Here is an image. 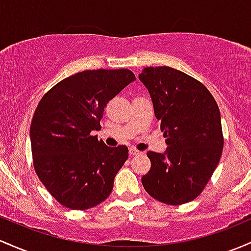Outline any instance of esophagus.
I'll return each instance as SVG.
<instances>
[{
  "instance_id": "1",
  "label": "esophagus",
  "mask_w": 251,
  "mask_h": 251,
  "mask_svg": "<svg viewBox=\"0 0 251 251\" xmlns=\"http://www.w3.org/2000/svg\"><path fill=\"white\" fill-rule=\"evenodd\" d=\"M129 154H130V156H134V155H139V154H141L140 151H137V149L135 148H129Z\"/></svg>"
}]
</instances>
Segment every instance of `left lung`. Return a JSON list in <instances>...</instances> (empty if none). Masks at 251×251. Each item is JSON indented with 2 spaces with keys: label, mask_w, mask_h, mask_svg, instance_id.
Masks as SVG:
<instances>
[{
  "label": "left lung",
  "mask_w": 251,
  "mask_h": 251,
  "mask_svg": "<svg viewBox=\"0 0 251 251\" xmlns=\"http://www.w3.org/2000/svg\"><path fill=\"white\" fill-rule=\"evenodd\" d=\"M139 79L148 90L168 148L148 151L145 190L156 201L180 205L196 199L215 172L222 151L221 112L201 81L168 66L145 67Z\"/></svg>",
  "instance_id": "obj_1"
}]
</instances>
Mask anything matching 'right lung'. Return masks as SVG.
Listing matches in <instances>:
<instances>
[{"instance_id": "1", "label": "right lung", "mask_w": 251, "mask_h": 251, "mask_svg": "<svg viewBox=\"0 0 251 251\" xmlns=\"http://www.w3.org/2000/svg\"><path fill=\"white\" fill-rule=\"evenodd\" d=\"M136 79L129 70H92L70 75L47 92L30 125L33 165L47 191L64 206L86 210L105 201L128 159L126 146L97 136L106 103Z\"/></svg>"}]
</instances>
